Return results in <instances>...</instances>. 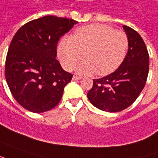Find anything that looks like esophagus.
I'll return each mask as SVG.
<instances>
[{
  "label": "esophagus",
  "mask_w": 158,
  "mask_h": 158,
  "mask_svg": "<svg viewBox=\"0 0 158 158\" xmlns=\"http://www.w3.org/2000/svg\"><path fill=\"white\" fill-rule=\"evenodd\" d=\"M82 79V77H80V76H77V75H74L73 77V80H78V79Z\"/></svg>",
  "instance_id": "esophagus-1"
}]
</instances>
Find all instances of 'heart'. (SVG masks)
<instances>
[{"label": "heart", "mask_w": 158, "mask_h": 158, "mask_svg": "<svg viewBox=\"0 0 158 158\" xmlns=\"http://www.w3.org/2000/svg\"><path fill=\"white\" fill-rule=\"evenodd\" d=\"M129 48V39L124 31L105 24L81 27L72 37H64L58 45V55L66 71L79 65L80 74L106 76L115 72L124 62Z\"/></svg>", "instance_id": "1"}]
</instances>
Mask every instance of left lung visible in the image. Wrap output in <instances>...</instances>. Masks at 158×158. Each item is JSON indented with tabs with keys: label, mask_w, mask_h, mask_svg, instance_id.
I'll list each match as a JSON object with an SVG mask.
<instances>
[{
	"label": "left lung",
	"mask_w": 158,
	"mask_h": 158,
	"mask_svg": "<svg viewBox=\"0 0 158 158\" xmlns=\"http://www.w3.org/2000/svg\"><path fill=\"white\" fill-rule=\"evenodd\" d=\"M129 39V49L124 62L112 73L93 79L87 97L95 107L117 112L128 108L138 98L149 73V53L137 31L123 26Z\"/></svg>",
	"instance_id": "8db88e82"
}]
</instances>
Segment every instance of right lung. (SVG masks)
I'll return each mask as SVG.
<instances>
[{
  "mask_svg": "<svg viewBox=\"0 0 158 158\" xmlns=\"http://www.w3.org/2000/svg\"><path fill=\"white\" fill-rule=\"evenodd\" d=\"M77 20L53 15L31 20L16 32L5 62V77L16 101L29 111L52 110L73 74L62 69L57 44Z\"/></svg>",
  "mask_w": 158,
  "mask_h": 158,
  "instance_id": "right-lung-1",
  "label": "right lung"
}]
</instances>
